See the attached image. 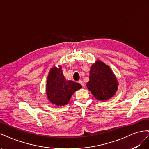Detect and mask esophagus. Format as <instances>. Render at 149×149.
Returning <instances> with one entry per match:
<instances>
[{"label":"esophagus","mask_w":149,"mask_h":149,"mask_svg":"<svg viewBox=\"0 0 149 149\" xmlns=\"http://www.w3.org/2000/svg\"><path fill=\"white\" fill-rule=\"evenodd\" d=\"M79 83L82 85V86L83 87V88H84L85 87V84H84V83L83 81H79Z\"/></svg>","instance_id":"1"}]
</instances>
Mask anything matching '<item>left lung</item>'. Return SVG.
Here are the masks:
<instances>
[{"label":"left lung","instance_id":"left-lung-1","mask_svg":"<svg viewBox=\"0 0 149 149\" xmlns=\"http://www.w3.org/2000/svg\"><path fill=\"white\" fill-rule=\"evenodd\" d=\"M87 88L97 100L106 101L113 96L118 90V80L109 66L97 60L91 67Z\"/></svg>","mask_w":149,"mask_h":149}]
</instances>
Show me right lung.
<instances>
[{
    "label": "right lung",
    "mask_w": 149,
    "mask_h": 149,
    "mask_svg": "<svg viewBox=\"0 0 149 149\" xmlns=\"http://www.w3.org/2000/svg\"><path fill=\"white\" fill-rule=\"evenodd\" d=\"M81 88L79 83L65 79L61 66H55L49 71L46 91L48 100L52 104L59 106L67 104L74 92Z\"/></svg>",
    "instance_id": "add662e5"
}]
</instances>
